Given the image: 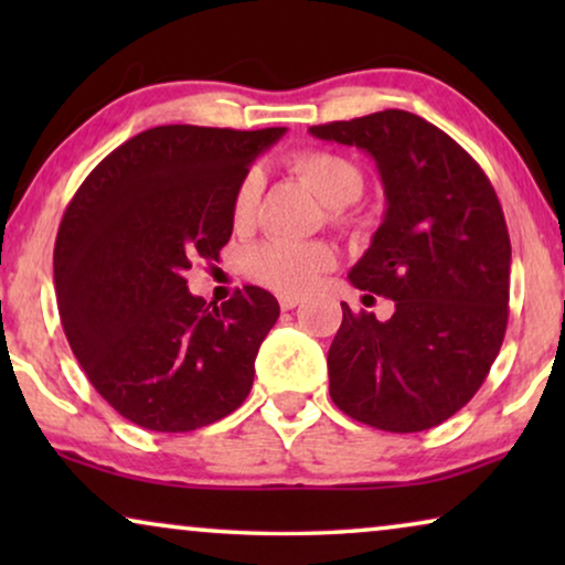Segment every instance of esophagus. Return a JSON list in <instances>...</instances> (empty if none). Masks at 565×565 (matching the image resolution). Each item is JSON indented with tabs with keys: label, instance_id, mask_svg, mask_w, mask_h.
Returning <instances> with one entry per match:
<instances>
[{
	"label": "esophagus",
	"instance_id": "esophagus-1",
	"mask_svg": "<svg viewBox=\"0 0 565 565\" xmlns=\"http://www.w3.org/2000/svg\"><path fill=\"white\" fill-rule=\"evenodd\" d=\"M300 300H303V298L296 296V292H280V296H277V303H280L282 311H292V308H296Z\"/></svg>",
	"mask_w": 565,
	"mask_h": 565
}]
</instances>
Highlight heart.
<instances>
[{
  "label": "heart",
  "instance_id": "heart-1",
  "mask_svg": "<svg viewBox=\"0 0 565 565\" xmlns=\"http://www.w3.org/2000/svg\"><path fill=\"white\" fill-rule=\"evenodd\" d=\"M292 169L311 184L323 203L339 207L354 203L365 188L360 167L334 151H303L292 157ZM262 192V174L246 172L234 192V221L246 226L254 218ZM334 265V249L323 242H265L246 254V269L254 280L282 292H300Z\"/></svg>",
  "mask_w": 565,
  "mask_h": 565
}]
</instances>
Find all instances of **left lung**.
Wrapping results in <instances>:
<instances>
[{
  "instance_id": "obj_1",
  "label": "left lung",
  "mask_w": 565,
  "mask_h": 565,
  "mask_svg": "<svg viewBox=\"0 0 565 565\" xmlns=\"http://www.w3.org/2000/svg\"><path fill=\"white\" fill-rule=\"evenodd\" d=\"M308 130L373 157L385 215L350 282L396 306L377 321L342 303L331 401L375 429L437 427L476 396L504 342L512 244L497 192L466 149L414 113Z\"/></svg>"
}]
</instances>
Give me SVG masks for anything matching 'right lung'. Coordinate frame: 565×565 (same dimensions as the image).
<instances>
[{
    "label": "right lung",
    "mask_w": 565,
    "mask_h": 565,
    "mask_svg": "<svg viewBox=\"0 0 565 565\" xmlns=\"http://www.w3.org/2000/svg\"><path fill=\"white\" fill-rule=\"evenodd\" d=\"M285 128H149L92 169L53 249L58 313L89 383L151 431H192L236 412L280 306L246 285L207 306L188 290L218 262L234 192Z\"/></svg>",
    "instance_id": "add662e5"
}]
</instances>
